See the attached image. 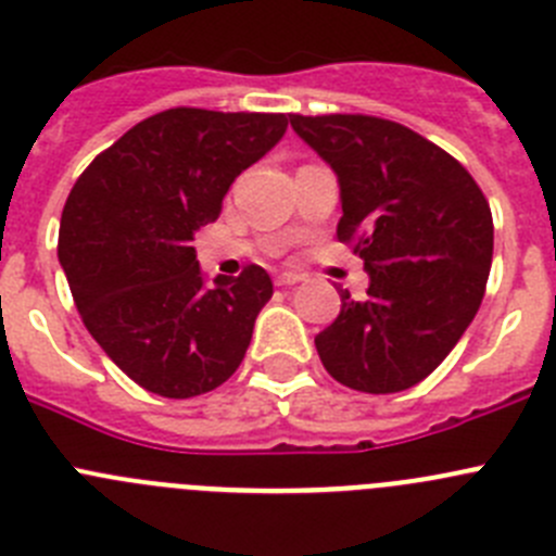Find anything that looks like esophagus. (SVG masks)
<instances>
[{"label":"esophagus","instance_id":"obj_1","mask_svg":"<svg viewBox=\"0 0 556 556\" xmlns=\"http://www.w3.org/2000/svg\"><path fill=\"white\" fill-rule=\"evenodd\" d=\"M302 274H295V271H282L277 274V285H282V288H290V285H299L302 282Z\"/></svg>","mask_w":556,"mask_h":556}]
</instances>
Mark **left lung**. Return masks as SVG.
I'll return each instance as SVG.
<instances>
[{"label": "left lung", "instance_id": "1", "mask_svg": "<svg viewBox=\"0 0 556 556\" xmlns=\"http://www.w3.org/2000/svg\"><path fill=\"white\" fill-rule=\"evenodd\" d=\"M334 169L342 219L370 274L365 302L340 290L334 324L315 337L334 381L389 395L428 378L480 309L494 219L480 186L439 144L370 114H288Z\"/></svg>", "mask_w": 556, "mask_h": 556}]
</instances>
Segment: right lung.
<instances>
[{"label":"right lung","instance_id":"add662e5","mask_svg":"<svg viewBox=\"0 0 556 556\" xmlns=\"http://www.w3.org/2000/svg\"><path fill=\"white\" fill-rule=\"evenodd\" d=\"M285 128L288 114L167 109L96 155L67 194L56 254L76 309L153 395H205L243 362L271 277L247 266L207 288L191 241Z\"/></svg>","mask_w":556,"mask_h":556}]
</instances>
